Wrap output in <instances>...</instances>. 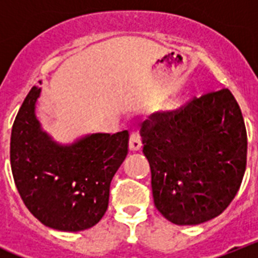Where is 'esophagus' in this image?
I'll return each mask as SVG.
<instances>
[{
	"instance_id": "obj_1",
	"label": "esophagus",
	"mask_w": 258,
	"mask_h": 258,
	"mask_svg": "<svg viewBox=\"0 0 258 258\" xmlns=\"http://www.w3.org/2000/svg\"><path fill=\"white\" fill-rule=\"evenodd\" d=\"M142 147V137H141V133L138 131L132 132L131 134V140H129V149L132 151H138Z\"/></svg>"
}]
</instances>
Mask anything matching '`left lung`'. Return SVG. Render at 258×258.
<instances>
[{
    "label": "left lung",
    "mask_w": 258,
    "mask_h": 258,
    "mask_svg": "<svg viewBox=\"0 0 258 258\" xmlns=\"http://www.w3.org/2000/svg\"><path fill=\"white\" fill-rule=\"evenodd\" d=\"M157 211L175 225L217 217L235 198L247 164V132L229 89L150 116L141 129Z\"/></svg>",
    "instance_id": "obj_1"
}]
</instances>
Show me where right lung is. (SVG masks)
Here are the masks:
<instances>
[{"instance_id": "1", "label": "right lung", "mask_w": 258, "mask_h": 258, "mask_svg": "<svg viewBox=\"0 0 258 258\" xmlns=\"http://www.w3.org/2000/svg\"><path fill=\"white\" fill-rule=\"evenodd\" d=\"M40 86L29 90L13 124L10 163L28 211L60 231H81L101 221L109 184L127 155V131L97 133L60 146L41 131L35 116Z\"/></svg>"}]
</instances>
